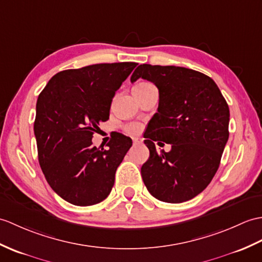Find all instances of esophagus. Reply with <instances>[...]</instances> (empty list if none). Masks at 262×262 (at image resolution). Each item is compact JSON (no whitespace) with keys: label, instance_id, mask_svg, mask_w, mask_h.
Here are the masks:
<instances>
[{"label":"esophagus","instance_id":"esophagus-1","mask_svg":"<svg viewBox=\"0 0 262 262\" xmlns=\"http://www.w3.org/2000/svg\"><path fill=\"white\" fill-rule=\"evenodd\" d=\"M133 143H134V145L141 144V143H142V139L138 138V137H135V138H133Z\"/></svg>","mask_w":262,"mask_h":262}]
</instances>
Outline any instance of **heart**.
I'll use <instances>...</instances> for the list:
<instances>
[{
	"mask_svg": "<svg viewBox=\"0 0 262 262\" xmlns=\"http://www.w3.org/2000/svg\"><path fill=\"white\" fill-rule=\"evenodd\" d=\"M145 83H148V82H141L138 84H145ZM126 130L128 132L129 134H138L139 132H141V125L138 124H129L126 126Z\"/></svg>",
	"mask_w": 262,
	"mask_h": 262,
	"instance_id": "heart-1",
	"label": "heart"
}]
</instances>
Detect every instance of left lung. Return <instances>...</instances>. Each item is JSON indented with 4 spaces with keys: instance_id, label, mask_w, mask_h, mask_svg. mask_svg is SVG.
Returning <instances> with one entry per match:
<instances>
[{
    "instance_id": "obj_1",
    "label": "left lung",
    "mask_w": 262,
    "mask_h": 262,
    "mask_svg": "<svg viewBox=\"0 0 262 262\" xmlns=\"http://www.w3.org/2000/svg\"><path fill=\"white\" fill-rule=\"evenodd\" d=\"M143 78L159 88L157 113L144 143L149 159L141 168L144 184L157 200L182 203L210 184L229 138V106L210 77L175 66L141 64L130 81ZM172 145L156 151L154 141Z\"/></svg>"
}]
</instances>
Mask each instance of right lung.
I'll return each instance as SVG.
<instances>
[{
    "label": "right lung",
    "mask_w": 262,
    "mask_h": 262,
    "mask_svg": "<svg viewBox=\"0 0 262 262\" xmlns=\"http://www.w3.org/2000/svg\"><path fill=\"white\" fill-rule=\"evenodd\" d=\"M136 62L98 63L54 75L36 101L34 135L46 180L60 198L88 206L105 200L132 139L117 134L109 148L93 146L115 94Z\"/></svg>",
    "instance_id": "obj_1"
}]
</instances>
